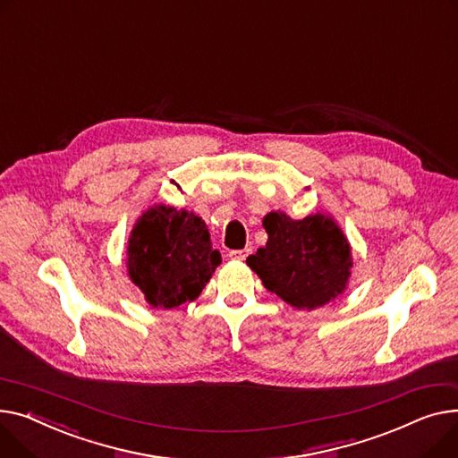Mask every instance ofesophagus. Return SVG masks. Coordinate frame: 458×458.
Listing matches in <instances>:
<instances>
[{
  "label": "esophagus",
  "mask_w": 458,
  "mask_h": 458,
  "mask_svg": "<svg viewBox=\"0 0 458 458\" xmlns=\"http://www.w3.org/2000/svg\"><path fill=\"white\" fill-rule=\"evenodd\" d=\"M250 253H251V250H250V248H248V250H236V251H231V253H229V257H231V259H234V260H246Z\"/></svg>",
  "instance_id": "1"
}]
</instances>
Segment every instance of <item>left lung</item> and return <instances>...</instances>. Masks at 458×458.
I'll return each mask as SVG.
<instances>
[{
  "label": "left lung",
  "instance_id": "8db88e82",
  "mask_svg": "<svg viewBox=\"0 0 458 458\" xmlns=\"http://www.w3.org/2000/svg\"><path fill=\"white\" fill-rule=\"evenodd\" d=\"M264 248L248 257V266L266 290L298 310H314L335 301L352 277V244L331 214L314 212L292 220L281 210L262 218Z\"/></svg>",
  "mask_w": 458,
  "mask_h": 458
}]
</instances>
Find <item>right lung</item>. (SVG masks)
<instances>
[{"mask_svg":"<svg viewBox=\"0 0 458 458\" xmlns=\"http://www.w3.org/2000/svg\"><path fill=\"white\" fill-rule=\"evenodd\" d=\"M220 264L222 255L196 212L157 203L129 234L127 276L153 309L194 301Z\"/></svg>","mask_w":458,"mask_h":458,"instance_id":"right-lung-1","label":"right lung"}]
</instances>
